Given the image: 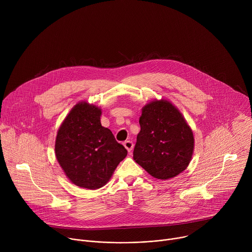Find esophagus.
<instances>
[{
  "mask_svg": "<svg viewBox=\"0 0 252 252\" xmlns=\"http://www.w3.org/2000/svg\"><path fill=\"white\" fill-rule=\"evenodd\" d=\"M124 147L126 149V151H127L128 153H130L131 150H132V148H133V143H132V141H130V140H126V141L124 142Z\"/></svg>",
  "mask_w": 252,
  "mask_h": 252,
  "instance_id": "34e87169",
  "label": "esophagus"
}]
</instances>
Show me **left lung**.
<instances>
[{
	"label": "left lung",
	"instance_id": "8db88e82",
	"mask_svg": "<svg viewBox=\"0 0 252 252\" xmlns=\"http://www.w3.org/2000/svg\"><path fill=\"white\" fill-rule=\"evenodd\" d=\"M140 131L136 136L133 159L152 176L168 179L189 164L193 132L182 113L166 99H155L142 107Z\"/></svg>",
	"mask_w": 252,
	"mask_h": 252
}]
</instances>
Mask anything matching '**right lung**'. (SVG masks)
Listing matches in <instances>:
<instances>
[{"instance_id":"obj_1","label":"right lung","mask_w":252,"mask_h":252,"mask_svg":"<svg viewBox=\"0 0 252 252\" xmlns=\"http://www.w3.org/2000/svg\"><path fill=\"white\" fill-rule=\"evenodd\" d=\"M101 110L77 103L62 123L55 143L56 158L74 185L97 189L110 181L127 151L100 124Z\"/></svg>"}]
</instances>
